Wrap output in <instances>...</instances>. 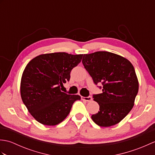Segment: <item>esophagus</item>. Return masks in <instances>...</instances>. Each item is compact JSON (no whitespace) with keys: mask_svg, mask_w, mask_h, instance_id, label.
Returning <instances> with one entry per match:
<instances>
[{"mask_svg":"<svg viewBox=\"0 0 155 155\" xmlns=\"http://www.w3.org/2000/svg\"><path fill=\"white\" fill-rule=\"evenodd\" d=\"M82 100H84L85 101H88L90 102L92 101V97H81Z\"/></svg>","mask_w":155,"mask_h":155,"instance_id":"34e87169","label":"esophagus"}]
</instances>
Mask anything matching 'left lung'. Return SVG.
Segmentation results:
<instances>
[{
	"mask_svg": "<svg viewBox=\"0 0 155 155\" xmlns=\"http://www.w3.org/2000/svg\"><path fill=\"white\" fill-rule=\"evenodd\" d=\"M82 62L94 83L103 86V93L93 95L100 108L92 119L103 127L120 123L133 108L139 91L133 65L126 58L107 51L84 54Z\"/></svg>",
	"mask_w": 155,
	"mask_h": 155,
	"instance_id": "8db88e82",
	"label": "left lung"
}]
</instances>
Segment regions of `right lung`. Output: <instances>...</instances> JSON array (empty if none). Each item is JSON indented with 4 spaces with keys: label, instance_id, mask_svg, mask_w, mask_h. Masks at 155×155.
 Wrapping results in <instances>:
<instances>
[{
    "label": "right lung",
    "instance_id": "obj_1",
    "mask_svg": "<svg viewBox=\"0 0 155 155\" xmlns=\"http://www.w3.org/2000/svg\"><path fill=\"white\" fill-rule=\"evenodd\" d=\"M83 54L66 52L42 54L26 66L21 81V96L29 113L42 124L54 126L70 113L77 94H67L61 87L69 81L71 71L80 63Z\"/></svg>",
    "mask_w": 155,
    "mask_h": 155
}]
</instances>
